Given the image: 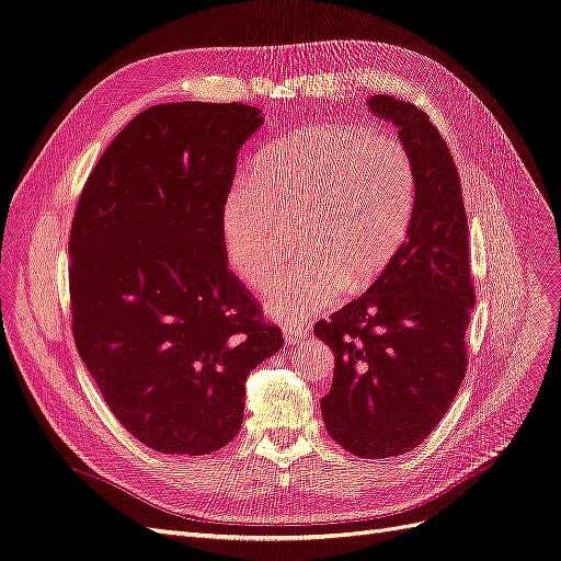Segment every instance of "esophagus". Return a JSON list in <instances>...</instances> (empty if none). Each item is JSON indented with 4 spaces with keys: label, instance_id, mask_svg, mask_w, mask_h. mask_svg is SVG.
Instances as JSON below:
<instances>
[{
    "label": "esophagus",
    "instance_id": "1",
    "mask_svg": "<svg viewBox=\"0 0 561 561\" xmlns=\"http://www.w3.org/2000/svg\"><path fill=\"white\" fill-rule=\"evenodd\" d=\"M307 337H309V328L296 325V323H286V325H284V340H286L288 344H298V342H302V340H307Z\"/></svg>",
    "mask_w": 561,
    "mask_h": 561
}]
</instances>
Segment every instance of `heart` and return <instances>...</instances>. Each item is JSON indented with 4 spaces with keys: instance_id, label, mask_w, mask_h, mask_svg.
Segmentation results:
<instances>
[{
    "instance_id": "obj_1",
    "label": "heart",
    "mask_w": 561,
    "mask_h": 561,
    "mask_svg": "<svg viewBox=\"0 0 561 561\" xmlns=\"http://www.w3.org/2000/svg\"><path fill=\"white\" fill-rule=\"evenodd\" d=\"M419 173L388 131L317 124L282 138L233 184L219 213L221 244L238 277L259 291L298 226L302 263L270 286L267 312L300 319L344 288L375 279L398 254L416 213Z\"/></svg>"
}]
</instances>
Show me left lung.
<instances>
[{"label": "left lung", "instance_id": "left-lung-1", "mask_svg": "<svg viewBox=\"0 0 561 561\" xmlns=\"http://www.w3.org/2000/svg\"><path fill=\"white\" fill-rule=\"evenodd\" d=\"M371 115L398 127L419 173L407 240L367 294L314 333L335 351L323 423L367 460L416 448L439 425L467 371L465 335L476 302L460 175L430 117L409 101L375 94Z\"/></svg>", "mask_w": 561, "mask_h": 561}]
</instances>
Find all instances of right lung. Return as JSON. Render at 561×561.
<instances>
[{
  "mask_svg": "<svg viewBox=\"0 0 561 561\" xmlns=\"http://www.w3.org/2000/svg\"><path fill=\"white\" fill-rule=\"evenodd\" d=\"M244 103L180 101L136 115L101 154L69 238L73 340L113 416L159 453L231 442L244 381L282 348L228 270L219 231Z\"/></svg>",
  "mask_w": 561,
  "mask_h": 561,
  "instance_id": "add662e5",
  "label": "right lung"
}]
</instances>
